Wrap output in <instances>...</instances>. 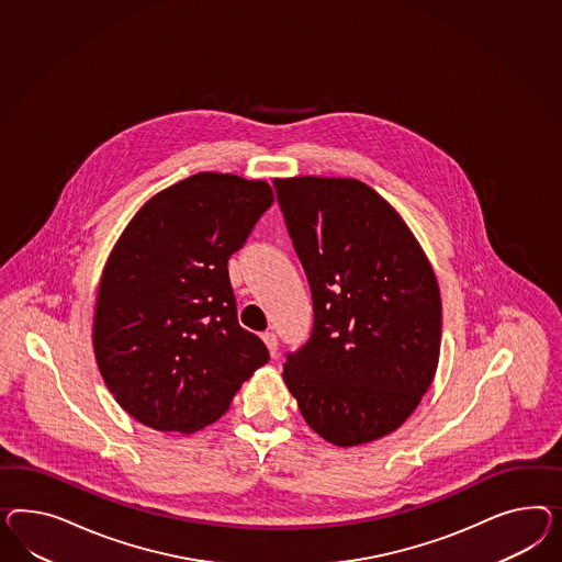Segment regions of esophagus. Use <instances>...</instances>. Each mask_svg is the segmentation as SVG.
<instances>
[{"label": "esophagus", "mask_w": 562, "mask_h": 562, "mask_svg": "<svg viewBox=\"0 0 562 562\" xmlns=\"http://www.w3.org/2000/svg\"><path fill=\"white\" fill-rule=\"evenodd\" d=\"M261 339L266 341V346L270 349L272 358H276V353H278V337H276V334H263L261 335Z\"/></svg>", "instance_id": "esophagus-1"}]
</instances>
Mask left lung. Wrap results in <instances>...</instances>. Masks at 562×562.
Wrapping results in <instances>:
<instances>
[{
    "label": "left lung",
    "instance_id": "left-lung-1",
    "mask_svg": "<svg viewBox=\"0 0 562 562\" xmlns=\"http://www.w3.org/2000/svg\"><path fill=\"white\" fill-rule=\"evenodd\" d=\"M311 284L315 325L282 379L304 422L339 448L393 434L431 386L438 278L403 216L353 178H276Z\"/></svg>",
    "mask_w": 562,
    "mask_h": 562
}]
</instances>
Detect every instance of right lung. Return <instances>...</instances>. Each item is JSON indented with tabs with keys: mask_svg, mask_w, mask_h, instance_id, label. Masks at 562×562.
<instances>
[{
	"mask_svg": "<svg viewBox=\"0 0 562 562\" xmlns=\"http://www.w3.org/2000/svg\"><path fill=\"white\" fill-rule=\"evenodd\" d=\"M272 202L263 180L200 171L149 198L122 231L91 339L108 391L138 424L194 434L270 360L237 321L227 261Z\"/></svg>",
	"mask_w": 562,
	"mask_h": 562,
	"instance_id": "obj_1",
	"label": "right lung"
}]
</instances>
